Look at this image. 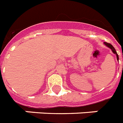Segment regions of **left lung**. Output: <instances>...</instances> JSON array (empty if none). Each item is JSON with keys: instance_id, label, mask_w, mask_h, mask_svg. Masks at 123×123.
Instances as JSON below:
<instances>
[{"instance_id": "8db88e82", "label": "left lung", "mask_w": 123, "mask_h": 123, "mask_svg": "<svg viewBox=\"0 0 123 123\" xmlns=\"http://www.w3.org/2000/svg\"><path fill=\"white\" fill-rule=\"evenodd\" d=\"M104 44H105V45H106V46H108V47H109V48H111V50H112V52H113V53L116 55L117 59L119 60V56H118V55H117V54L116 51V49H115V48H114V46H113L112 45V44H110V43H107V42L104 43Z\"/></svg>"}]
</instances>
